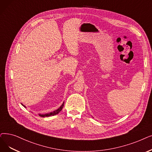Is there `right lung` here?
I'll return each instance as SVG.
<instances>
[{"label": "right lung", "instance_id": "1", "mask_svg": "<svg viewBox=\"0 0 152 152\" xmlns=\"http://www.w3.org/2000/svg\"><path fill=\"white\" fill-rule=\"evenodd\" d=\"M22 105H23L22 104ZM23 106H24V105H23ZM63 106H64V102L63 103V104L57 110H55L53 112H52V113H48V114H39V115L40 116V117H50L51 115H56V114H58L59 113H60V112L62 110ZM24 107H25V106H24Z\"/></svg>", "mask_w": 152, "mask_h": 152}]
</instances>
